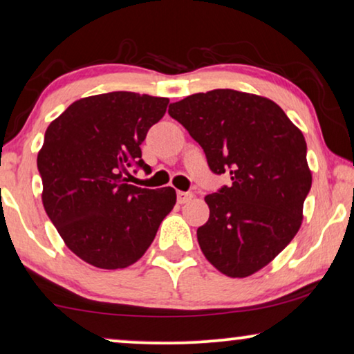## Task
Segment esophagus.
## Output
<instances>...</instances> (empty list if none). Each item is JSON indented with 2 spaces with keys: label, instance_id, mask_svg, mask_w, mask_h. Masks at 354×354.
Returning a JSON list of instances; mask_svg holds the SVG:
<instances>
[{
  "label": "esophagus",
  "instance_id": "obj_1",
  "mask_svg": "<svg viewBox=\"0 0 354 354\" xmlns=\"http://www.w3.org/2000/svg\"><path fill=\"white\" fill-rule=\"evenodd\" d=\"M194 194L192 192H177V203L178 204H185L189 199H193Z\"/></svg>",
  "mask_w": 354,
  "mask_h": 354
}]
</instances>
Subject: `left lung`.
Masks as SVG:
<instances>
[{
  "instance_id": "obj_1",
  "label": "left lung",
  "mask_w": 354,
  "mask_h": 354,
  "mask_svg": "<svg viewBox=\"0 0 354 354\" xmlns=\"http://www.w3.org/2000/svg\"><path fill=\"white\" fill-rule=\"evenodd\" d=\"M169 115L203 147L214 174L232 177L204 198L211 214L196 232L199 248L230 278L254 274L301 225L311 188L304 134L273 100L233 89L188 95Z\"/></svg>"
}]
</instances>
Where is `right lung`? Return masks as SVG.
<instances>
[{"label":"right lung","mask_w":354,"mask_h":354,"mask_svg":"<svg viewBox=\"0 0 354 354\" xmlns=\"http://www.w3.org/2000/svg\"><path fill=\"white\" fill-rule=\"evenodd\" d=\"M167 104L126 91L84 97L46 129L38 153L43 206L66 248L89 265L136 263L176 204L174 188H139L126 178L134 166L150 172L140 145Z\"/></svg>","instance_id":"right-lung-1"}]
</instances>
